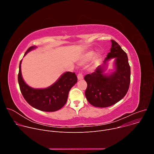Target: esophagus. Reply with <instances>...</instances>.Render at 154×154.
Masks as SVG:
<instances>
[{"mask_svg": "<svg viewBox=\"0 0 154 154\" xmlns=\"http://www.w3.org/2000/svg\"><path fill=\"white\" fill-rule=\"evenodd\" d=\"M77 79L79 80H82L83 79V75L82 73H79V74L77 75Z\"/></svg>", "mask_w": 154, "mask_h": 154, "instance_id": "obj_1", "label": "esophagus"}]
</instances>
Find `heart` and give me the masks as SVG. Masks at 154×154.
Here are the masks:
<instances>
[{
	"label": "heart",
	"instance_id": "1",
	"mask_svg": "<svg viewBox=\"0 0 154 154\" xmlns=\"http://www.w3.org/2000/svg\"><path fill=\"white\" fill-rule=\"evenodd\" d=\"M94 54V52L93 51H90V52H88L85 53L81 57V58L80 60V63L85 64V63H86L88 61H90L91 60V58H93ZM100 59H101L100 54H96L93 58V64L94 66H96L97 64H98L99 63Z\"/></svg>",
	"mask_w": 154,
	"mask_h": 154
}]
</instances>
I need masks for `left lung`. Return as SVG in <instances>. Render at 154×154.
Here are the masks:
<instances>
[{
	"label": "left lung",
	"mask_w": 154,
	"mask_h": 154,
	"mask_svg": "<svg viewBox=\"0 0 154 154\" xmlns=\"http://www.w3.org/2000/svg\"><path fill=\"white\" fill-rule=\"evenodd\" d=\"M112 48L104 60V64L98 66L84 79L87 83L85 96L87 100L96 107H108L121 100L127 94L130 82V67L127 54L114 40ZM116 57V71L110 75H105L106 61Z\"/></svg>",
	"instance_id": "left-lung-1"
}]
</instances>
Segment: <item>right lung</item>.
I'll return each instance as SVG.
<instances>
[{
	"instance_id": "right-lung-1",
	"label": "right lung",
	"mask_w": 154,
	"mask_h": 154,
	"mask_svg": "<svg viewBox=\"0 0 154 154\" xmlns=\"http://www.w3.org/2000/svg\"><path fill=\"white\" fill-rule=\"evenodd\" d=\"M36 48L33 46L28 49L24 56ZM22 60L19 64L18 83L24 98L33 108L42 112H52L58 110L66 103L71 88L77 83V77L74 72H66L51 86L43 89H35L24 81L21 74Z\"/></svg>"
}]
</instances>
